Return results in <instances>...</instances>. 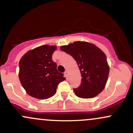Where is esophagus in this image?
Here are the masks:
<instances>
[{
  "label": "esophagus",
  "mask_w": 133,
  "mask_h": 133,
  "mask_svg": "<svg viewBox=\"0 0 133 133\" xmlns=\"http://www.w3.org/2000/svg\"><path fill=\"white\" fill-rule=\"evenodd\" d=\"M68 75H69V73H68V71H65L64 72V75H65V76L66 78H68Z\"/></svg>",
  "instance_id": "34e87169"
}]
</instances>
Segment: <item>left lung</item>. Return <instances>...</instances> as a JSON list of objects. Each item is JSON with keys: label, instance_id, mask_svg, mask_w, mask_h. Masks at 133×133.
I'll return each mask as SVG.
<instances>
[{"label": "left lung", "instance_id": "1", "mask_svg": "<svg viewBox=\"0 0 133 133\" xmlns=\"http://www.w3.org/2000/svg\"><path fill=\"white\" fill-rule=\"evenodd\" d=\"M61 50L72 56L76 61L82 76V83L73 89L78 97L92 98L103 90L109 75L106 55L94 44L76 41L61 46Z\"/></svg>", "mask_w": 133, "mask_h": 133}]
</instances>
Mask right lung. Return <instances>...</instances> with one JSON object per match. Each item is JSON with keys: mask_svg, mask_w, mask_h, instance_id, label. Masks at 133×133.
Returning <instances> with one entry per match:
<instances>
[{"mask_svg": "<svg viewBox=\"0 0 133 133\" xmlns=\"http://www.w3.org/2000/svg\"><path fill=\"white\" fill-rule=\"evenodd\" d=\"M55 46L42 45L27 51L19 62V79L26 93L39 99L55 94L60 82L65 80L52 61Z\"/></svg>", "mask_w": 133, "mask_h": 133, "instance_id": "obj_1", "label": "right lung"}]
</instances>
